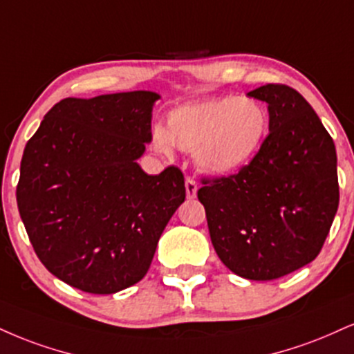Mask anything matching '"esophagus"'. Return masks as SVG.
Returning a JSON list of instances; mask_svg holds the SVG:
<instances>
[{"label": "esophagus", "instance_id": "34e87169", "mask_svg": "<svg viewBox=\"0 0 354 354\" xmlns=\"http://www.w3.org/2000/svg\"><path fill=\"white\" fill-rule=\"evenodd\" d=\"M196 193H198V183L193 178H186V196H188V199H194Z\"/></svg>", "mask_w": 354, "mask_h": 354}]
</instances>
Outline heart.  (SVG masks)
Listing matches in <instances>:
<instances>
[{
  "label": "heart",
  "instance_id": "b5f03b06",
  "mask_svg": "<svg viewBox=\"0 0 354 354\" xmlns=\"http://www.w3.org/2000/svg\"><path fill=\"white\" fill-rule=\"evenodd\" d=\"M269 131V112L252 97L225 95L183 105L169 112L163 127L151 131V145L161 155H171L176 145L193 153L203 171H241L261 151Z\"/></svg>",
  "mask_w": 354,
  "mask_h": 354
}]
</instances>
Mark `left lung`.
<instances>
[{
  "label": "left lung",
  "mask_w": 354,
  "mask_h": 354,
  "mask_svg": "<svg viewBox=\"0 0 354 354\" xmlns=\"http://www.w3.org/2000/svg\"><path fill=\"white\" fill-rule=\"evenodd\" d=\"M247 95L269 105V135L239 173L203 180L198 198L224 266L274 280L320 254L339 203L336 150L295 88L267 84Z\"/></svg>",
  "instance_id": "8db88e82"
}]
</instances>
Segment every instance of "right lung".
Returning <instances> with one entry per match:
<instances>
[{
	"label": "right lung",
	"mask_w": 354,
	"mask_h": 354,
	"mask_svg": "<svg viewBox=\"0 0 354 354\" xmlns=\"http://www.w3.org/2000/svg\"><path fill=\"white\" fill-rule=\"evenodd\" d=\"M156 92L64 99L46 113L21 160L16 201L50 274L87 293L143 279L161 232L185 201V176L136 163L151 142Z\"/></svg>",
	"instance_id": "add662e5"
}]
</instances>
